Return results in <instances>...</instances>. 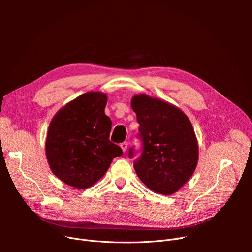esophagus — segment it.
Returning <instances> with one entry per match:
<instances>
[{
	"instance_id": "esophagus-1",
	"label": "esophagus",
	"mask_w": 252,
	"mask_h": 252,
	"mask_svg": "<svg viewBox=\"0 0 252 252\" xmlns=\"http://www.w3.org/2000/svg\"><path fill=\"white\" fill-rule=\"evenodd\" d=\"M121 147H122L123 151H124V152H126V149H127V142H123V143L121 144Z\"/></svg>"
}]
</instances>
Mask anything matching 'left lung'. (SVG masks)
<instances>
[{"instance_id":"left-lung-1","label":"left lung","mask_w":252,"mask_h":252,"mask_svg":"<svg viewBox=\"0 0 252 252\" xmlns=\"http://www.w3.org/2000/svg\"><path fill=\"white\" fill-rule=\"evenodd\" d=\"M131 108L140 125L136 173L153 192L174 194L192 177L198 161V144L189 118L174 105L146 95L135 96ZM138 152L129 148L128 157Z\"/></svg>"}]
</instances>
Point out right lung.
<instances>
[{
	"label": "right lung",
	"instance_id": "1",
	"mask_svg": "<svg viewBox=\"0 0 252 252\" xmlns=\"http://www.w3.org/2000/svg\"><path fill=\"white\" fill-rule=\"evenodd\" d=\"M107 96L83 94L52 119L46 141L47 159L54 175L65 184L86 189L99 181L122 148L110 142V118L104 113Z\"/></svg>",
	"mask_w": 252,
	"mask_h": 252
}]
</instances>
